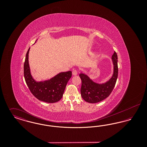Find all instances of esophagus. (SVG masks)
<instances>
[{
    "instance_id": "esophagus-1",
    "label": "esophagus",
    "mask_w": 147,
    "mask_h": 147,
    "mask_svg": "<svg viewBox=\"0 0 147 147\" xmlns=\"http://www.w3.org/2000/svg\"><path fill=\"white\" fill-rule=\"evenodd\" d=\"M72 74L73 76H77V74H78V71L76 69H74V70L72 71Z\"/></svg>"
}]
</instances>
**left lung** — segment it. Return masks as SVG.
Instances as JSON below:
<instances>
[{
    "mask_svg": "<svg viewBox=\"0 0 147 147\" xmlns=\"http://www.w3.org/2000/svg\"><path fill=\"white\" fill-rule=\"evenodd\" d=\"M113 73L110 80L105 83L98 84L93 82L87 75L80 73L82 80L80 92L84 100L89 103H97L107 98L111 93L118 77L117 55L116 52L112 56Z\"/></svg>",
    "mask_w": 147,
    "mask_h": 147,
    "instance_id": "obj_1",
    "label": "left lung"
}]
</instances>
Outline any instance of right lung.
Masks as SVG:
<instances>
[{
    "label": "right lung",
    "instance_id": "right-lung-1",
    "mask_svg": "<svg viewBox=\"0 0 147 147\" xmlns=\"http://www.w3.org/2000/svg\"><path fill=\"white\" fill-rule=\"evenodd\" d=\"M26 53L24 65V78L28 89L35 98L48 103L59 101L63 96L67 84L71 77V71L61 72L55 77L43 82H36L32 77L28 64V53Z\"/></svg>",
    "mask_w": 147,
    "mask_h": 147
}]
</instances>
